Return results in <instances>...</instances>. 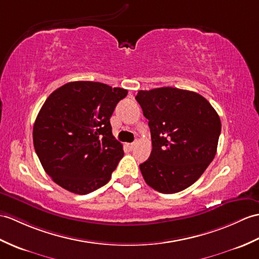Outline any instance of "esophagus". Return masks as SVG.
Here are the masks:
<instances>
[{
	"mask_svg": "<svg viewBox=\"0 0 259 259\" xmlns=\"http://www.w3.org/2000/svg\"><path fill=\"white\" fill-rule=\"evenodd\" d=\"M128 148L130 149V150H134L135 148H136V143L134 142V143H128Z\"/></svg>",
	"mask_w": 259,
	"mask_h": 259,
	"instance_id": "1",
	"label": "esophagus"
}]
</instances>
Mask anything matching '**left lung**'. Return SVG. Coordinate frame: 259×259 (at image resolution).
<instances>
[{
  "label": "left lung",
  "instance_id": "left-lung-1",
  "mask_svg": "<svg viewBox=\"0 0 259 259\" xmlns=\"http://www.w3.org/2000/svg\"><path fill=\"white\" fill-rule=\"evenodd\" d=\"M149 120L152 151L140 164L146 183L164 194L197 181L213 161L221 120L197 93L172 87L140 90L136 96Z\"/></svg>",
  "mask_w": 259,
  "mask_h": 259
}]
</instances>
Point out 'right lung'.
Listing matches in <instances>:
<instances>
[{"instance_id": "1", "label": "right lung", "mask_w": 259, "mask_h": 259, "mask_svg": "<svg viewBox=\"0 0 259 259\" xmlns=\"http://www.w3.org/2000/svg\"><path fill=\"white\" fill-rule=\"evenodd\" d=\"M127 94L102 82L71 81L48 96L35 120L33 142L54 182L80 195L109 182L123 157L110 117Z\"/></svg>"}]
</instances>
